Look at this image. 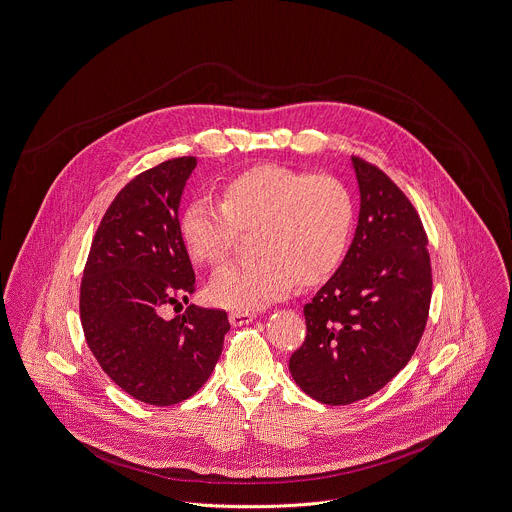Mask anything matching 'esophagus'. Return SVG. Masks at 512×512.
<instances>
[{"label": "esophagus", "mask_w": 512, "mask_h": 512, "mask_svg": "<svg viewBox=\"0 0 512 512\" xmlns=\"http://www.w3.org/2000/svg\"><path fill=\"white\" fill-rule=\"evenodd\" d=\"M253 318H255V312H243V310H233V312H229V322H231V326L249 324V322H253Z\"/></svg>", "instance_id": "esophagus-1"}]
</instances>
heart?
Returning <instances> with one entry per match:
<instances>
[{"instance_id": "1", "label": "heart", "mask_w": 512, "mask_h": 512, "mask_svg": "<svg viewBox=\"0 0 512 512\" xmlns=\"http://www.w3.org/2000/svg\"><path fill=\"white\" fill-rule=\"evenodd\" d=\"M355 220L353 198L334 176L257 167L231 178L220 204L192 202L180 220L190 257L220 267L241 233H255L257 259L222 269L208 286L212 302L251 312L292 286L330 277L343 261Z\"/></svg>"}]
</instances>
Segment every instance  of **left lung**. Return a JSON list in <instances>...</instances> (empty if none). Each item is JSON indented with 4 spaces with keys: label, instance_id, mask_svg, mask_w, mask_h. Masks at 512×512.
I'll use <instances>...</instances> for the list:
<instances>
[{
    "label": "left lung",
    "instance_id": "8db88e82",
    "mask_svg": "<svg viewBox=\"0 0 512 512\" xmlns=\"http://www.w3.org/2000/svg\"><path fill=\"white\" fill-rule=\"evenodd\" d=\"M361 208L349 251L304 306L306 338L290 355L296 385L340 406L381 391L424 334L432 265L412 202L379 167L351 157Z\"/></svg>",
    "mask_w": 512,
    "mask_h": 512
}]
</instances>
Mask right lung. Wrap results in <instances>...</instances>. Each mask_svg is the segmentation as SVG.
Instances as JSON below:
<instances>
[{
    "mask_svg": "<svg viewBox=\"0 0 512 512\" xmlns=\"http://www.w3.org/2000/svg\"><path fill=\"white\" fill-rule=\"evenodd\" d=\"M196 157H176L127 182L92 239L80 284L84 338L104 373L141 402L171 406L212 375L224 347L226 310L190 304L194 269L178 206Z\"/></svg>",
    "mask_w": 512,
    "mask_h": 512,
    "instance_id": "obj_1",
    "label": "right lung"
}]
</instances>
